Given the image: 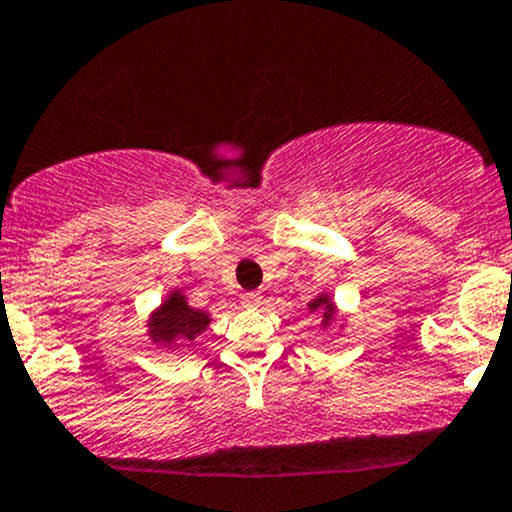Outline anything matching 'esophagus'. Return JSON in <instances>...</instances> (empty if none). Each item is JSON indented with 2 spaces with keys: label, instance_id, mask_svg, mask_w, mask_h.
<instances>
[{
  "label": "esophagus",
  "instance_id": "esophagus-1",
  "mask_svg": "<svg viewBox=\"0 0 512 512\" xmlns=\"http://www.w3.org/2000/svg\"><path fill=\"white\" fill-rule=\"evenodd\" d=\"M240 302H242V307L255 309V307H260V304H262V294L260 292H245L240 297Z\"/></svg>",
  "mask_w": 512,
  "mask_h": 512
}]
</instances>
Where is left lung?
Wrapping results in <instances>:
<instances>
[{
	"instance_id": "left-lung-1",
	"label": "left lung",
	"mask_w": 512,
	"mask_h": 512,
	"mask_svg": "<svg viewBox=\"0 0 512 512\" xmlns=\"http://www.w3.org/2000/svg\"><path fill=\"white\" fill-rule=\"evenodd\" d=\"M309 309H312V312H317V309H324V319H329L334 314V307H332V302H329L327 297H319V299H314L312 304H309Z\"/></svg>"
}]
</instances>
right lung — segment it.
Returning <instances> with one entry per match:
<instances>
[{
  "instance_id": "obj_1",
  "label": "right lung",
  "mask_w": 512,
  "mask_h": 512,
  "mask_svg": "<svg viewBox=\"0 0 512 512\" xmlns=\"http://www.w3.org/2000/svg\"><path fill=\"white\" fill-rule=\"evenodd\" d=\"M208 314L190 309L185 304L183 294H170L163 302V307L153 314L151 319V337L153 342H183V339H193L195 334L203 332L208 327Z\"/></svg>"
}]
</instances>
